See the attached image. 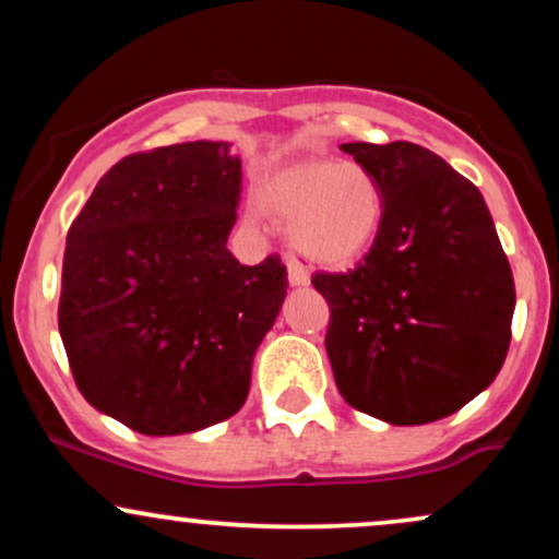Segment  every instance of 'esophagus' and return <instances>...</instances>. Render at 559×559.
I'll return each instance as SVG.
<instances>
[{"instance_id": "esophagus-1", "label": "esophagus", "mask_w": 559, "mask_h": 559, "mask_svg": "<svg viewBox=\"0 0 559 559\" xmlns=\"http://www.w3.org/2000/svg\"><path fill=\"white\" fill-rule=\"evenodd\" d=\"M286 267H288V284L292 286L310 284V273H307V267L299 265L297 260H286Z\"/></svg>"}]
</instances>
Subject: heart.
<instances>
[{
	"mask_svg": "<svg viewBox=\"0 0 559 559\" xmlns=\"http://www.w3.org/2000/svg\"><path fill=\"white\" fill-rule=\"evenodd\" d=\"M260 202L273 217L288 221L292 247L320 265L360 260L383 223L381 183L357 163L288 165L265 183Z\"/></svg>",
	"mask_w": 559,
	"mask_h": 559,
	"instance_id": "heart-1",
	"label": "heart"
}]
</instances>
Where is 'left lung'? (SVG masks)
<instances>
[{
	"mask_svg": "<svg viewBox=\"0 0 559 559\" xmlns=\"http://www.w3.org/2000/svg\"><path fill=\"white\" fill-rule=\"evenodd\" d=\"M383 191V223L346 273H316L325 352L346 404L391 426L465 407L497 378L515 281L480 191L409 141L342 144Z\"/></svg>",
	"mask_w": 559,
	"mask_h": 559,
	"instance_id": "left-lung-1",
	"label": "left lung"
}]
</instances>
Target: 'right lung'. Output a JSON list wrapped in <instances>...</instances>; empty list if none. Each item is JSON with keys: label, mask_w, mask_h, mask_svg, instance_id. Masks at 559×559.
Listing matches in <instances>:
<instances>
[{"label": "right lung", "mask_w": 559, "mask_h": 559, "mask_svg": "<svg viewBox=\"0 0 559 559\" xmlns=\"http://www.w3.org/2000/svg\"><path fill=\"white\" fill-rule=\"evenodd\" d=\"M241 194L228 141L136 152L99 178L68 230L60 336L92 407L146 436L228 420L286 297V265L226 241Z\"/></svg>", "instance_id": "add662e5"}]
</instances>
